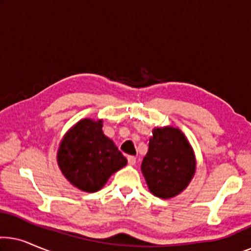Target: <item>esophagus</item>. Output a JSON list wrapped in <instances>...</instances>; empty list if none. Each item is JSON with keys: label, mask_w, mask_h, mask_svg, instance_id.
Wrapping results in <instances>:
<instances>
[{"label": "esophagus", "mask_w": 251, "mask_h": 251, "mask_svg": "<svg viewBox=\"0 0 251 251\" xmlns=\"http://www.w3.org/2000/svg\"><path fill=\"white\" fill-rule=\"evenodd\" d=\"M136 162H137V159L135 156H128V163L130 166H135Z\"/></svg>", "instance_id": "obj_1"}]
</instances>
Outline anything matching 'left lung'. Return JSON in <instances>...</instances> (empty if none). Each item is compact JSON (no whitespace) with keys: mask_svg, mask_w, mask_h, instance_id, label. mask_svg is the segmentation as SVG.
Masks as SVG:
<instances>
[{"mask_svg":"<svg viewBox=\"0 0 251 251\" xmlns=\"http://www.w3.org/2000/svg\"><path fill=\"white\" fill-rule=\"evenodd\" d=\"M152 133L142 173L151 193L168 200L188 186L197 170V160L193 147L180 129L157 126Z\"/></svg>","mask_w":251,"mask_h":251,"instance_id":"obj_1","label":"left lung"}]
</instances>
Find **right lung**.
I'll use <instances>...</instances> for the list:
<instances>
[{
  "label": "right lung",
  "mask_w": 251,
  "mask_h": 251,
  "mask_svg": "<svg viewBox=\"0 0 251 251\" xmlns=\"http://www.w3.org/2000/svg\"><path fill=\"white\" fill-rule=\"evenodd\" d=\"M58 167L78 190L94 193L105 186L113 174L126 166V159L102 132V120L82 119L60 140Z\"/></svg>",
  "instance_id": "obj_1"
}]
</instances>
